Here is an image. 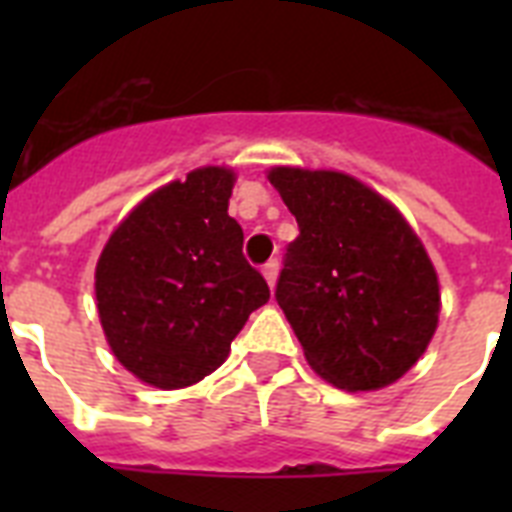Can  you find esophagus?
Masks as SVG:
<instances>
[{"label":"esophagus","instance_id":"esophagus-1","mask_svg":"<svg viewBox=\"0 0 512 512\" xmlns=\"http://www.w3.org/2000/svg\"><path fill=\"white\" fill-rule=\"evenodd\" d=\"M263 276L265 281H268V287H276V279H279V263L276 260H268V263L263 265Z\"/></svg>","mask_w":512,"mask_h":512}]
</instances>
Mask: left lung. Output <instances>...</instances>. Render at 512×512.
Returning a JSON list of instances; mask_svg holds the SVG:
<instances>
[{
  "label": "left lung",
  "mask_w": 512,
  "mask_h": 512,
  "mask_svg": "<svg viewBox=\"0 0 512 512\" xmlns=\"http://www.w3.org/2000/svg\"><path fill=\"white\" fill-rule=\"evenodd\" d=\"M295 215L276 300L316 374L380 390L417 364L438 327L436 268L401 212L356 177L273 167Z\"/></svg>",
  "instance_id": "8db88e82"
}]
</instances>
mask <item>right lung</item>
<instances>
[{"mask_svg": "<svg viewBox=\"0 0 512 512\" xmlns=\"http://www.w3.org/2000/svg\"><path fill=\"white\" fill-rule=\"evenodd\" d=\"M233 172L201 167L140 201L100 252L95 297L114 356L162 390L223 364L271 289L228 215Z\"/></svg>", "mask_w": 512, "mask_h": 512, "instance_id": "1", "label": "right lung"}]
</instances>
